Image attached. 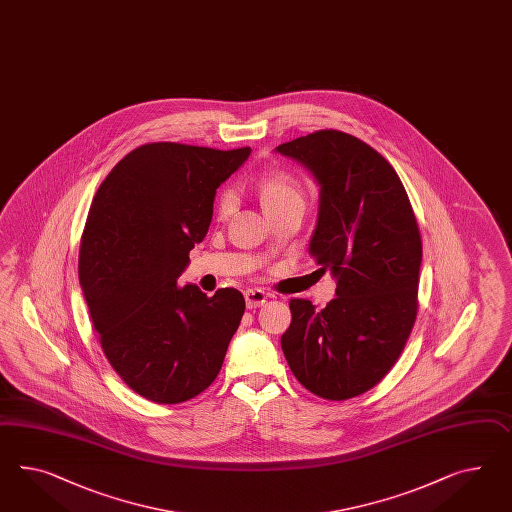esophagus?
I'll list each match as a JSON object with an SVG mask.
<instances>
[{
	"instance_id": "1",
	"label": "esophagus",
	"mask_w": 512,
	"mask_h": 512,
	"mask_svg": "<svg viewBox=\"0 0 512 512\" xmlns=\"http://www.w3.org/2000/svg\"><path fill=\"white\" fill-rule=\"evenodd\" d=\"M244 298H246V305L249 309H255V307L263 305L270 298V294L264 292L263 289H248L244 292Z\"/></svg>"
}]
</instances>
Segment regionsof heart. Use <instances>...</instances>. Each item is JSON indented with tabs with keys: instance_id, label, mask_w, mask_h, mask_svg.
<instances>
[{
	"instance_id": "b5f03b06",
	"label": "heart",
	"mask_w": 512,
	"mask_h": 512,
	"mask_svg": "<svg viewBox=\"0 0 512 512\" xmlns=\"http://www.w3.org/2000/svg\"><path fill=\"white\" fill-rule=\"evenodd\" d=\"M257 192H259L266 214H272L281 208L294 207V205L305 207L304 186L300 184V180L287 171L264 173L263 177L257 180ZM233 208H235L233 190H223L218 197V203H216L218 216L227 218L233 212Z\"/></svg>"
}]
</instances>
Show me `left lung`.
I'll return each mask as SVG.
<instances>
[{
	"instance_id": "obj_1",
	"label": "left lung",
	"mask_w": 512,
	"mask_h": 512,
	"mask_svg": "<svg viewBox=\"0 0 512 512\" xmlns=\"http://www.w3.org/2000/svg\"><path fill=\"white\" fill-rule=\"evenodd\" d=\"M320 186L309 253L337 279L318 311L292 298L281 348L298 382L328 401L369 391L399 360L417 317L423 257L414 210L380 152L339 130H318L276 149Z\"/></svg>"
}]
</instances>
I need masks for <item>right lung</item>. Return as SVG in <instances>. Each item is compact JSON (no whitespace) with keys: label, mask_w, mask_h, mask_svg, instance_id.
<instances>
[{"label":"right lung","mask_w":512,"mask_h":512,"mask_svg":"<svg viewBox=\"0 0 512 512\" xmlns=\"http://www.w3.org/2000/svg\"><path fill=\"white\" fill-rule=\"evenodd\" d=\"M249 152L147 143L111 169L91 203L78 259L83 296L111 367L149 401L179 404L205 391L238 330L242 292L207 296L177 279L207 235L218 186Z\"/></svg>","instance_id":"obj_1"}]
</instances>
